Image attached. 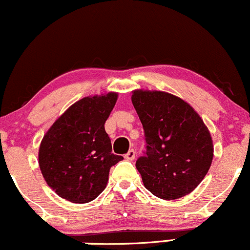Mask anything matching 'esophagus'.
Here are the masks:
<instances>
[{
	"label": "esophagus",
	"instance_id": "esophagus-1",
	"mask_svg": "<svg viewBox=\"0 0 250 250\" xmlns=\"http://www.w3.org/2000/svg\"><path fill=\"white\" fill-rule=\"evenodd\" d=\"M136 155H137V152L134 151L133 148H132V149H130V151L127 152V153L125 154V159H126V160H131V161H132V160L136 159Z\"/></svg>",
	"mask_w": 250,
	"mask_h": 250
}]
</instances>
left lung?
Here are the masks:
<instances>
[{
    "mask_svg": "<svg viewBox=\"0 0 250 250\" xmlns=\"http://www.w3.org/2000/svg\"><path fill=\"white\" fill-rule=\"evenodd\" d=\"M132 104L144 132L146 152L136 167L144 186L164 200L193 192L213 160V140L188 103L163 91L134 90Z\"/></svg>",
    "mask_w": 250,
    "mask_h": 250,
    "instance_id": "1",
    "label": "left lung"
}]
</instances>
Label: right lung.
Wrapping results in <instances>:
<instances>
[{
  "instance_id": "obj_1",
  "label": "right lung",
  "mask_w": 250,
  "mask_h": 250,
  "mask_svg": "<svg viewBox=\"0 0 250 250\" xmlns=\"http://www.w3.org/2000/svg\"><path fill=\"white\" fill-rule=\"evenodd\" d=\"M118 93L85 97L71 105L44 134L38 164L46 184L61 198L86 204L106 187L108 173L124 158L112 153L104 124Z\"/></svg>"
}]
</instances>
